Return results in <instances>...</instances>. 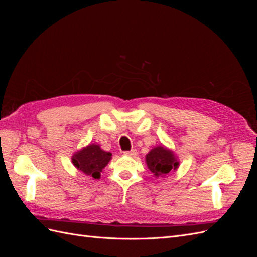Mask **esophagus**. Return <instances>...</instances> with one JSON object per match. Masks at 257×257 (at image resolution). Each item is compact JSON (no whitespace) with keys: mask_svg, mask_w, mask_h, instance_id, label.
<instances>
[{"mask_svg":"<svg viewBox=\"0 0 257 257\" xmlns=\"http://www.w3.org/2000/svg\"><path fill=\"white\" fill-rule=\"evenodd\" d=\"M124 155H126V157H130V158H134L137 155V151L136 150H131V151H124L123 152Z\"/></svg>","mask_w":257,"mask_h":257,"instance_id":"34e87169","label":"esophagus"}]
</instances>
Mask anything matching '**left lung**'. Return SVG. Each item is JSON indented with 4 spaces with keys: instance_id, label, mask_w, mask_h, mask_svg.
<instances>
[{
    "instance_id": "left-lung-1",
    "label": "left lung",
    "mask_w": 257,
    "mask_h": 257,
    "mask_svg": "<svg viewBox=\"0 0 257 257\" xmlns=\"http://www.w3.org/2000/svg\"><path fill=\"white\" fill-rule=\"evenodd\" d=\"M147 165L157 177L166 176L170 170L176 169L179 165L172 151L163 146H159L146 155Z\"/></svg>"
}]
</instances>
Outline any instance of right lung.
<instances>
[{
    "instance_id": "obj_1",
    "label": "right lung",
    "mask_w": 257,
    "mask_h": 257,
    "mask_svg": "<svg viewBox=\"0 0 257 257\" xmlns=\"http://www.w3.org/2000/svg\"><path fill=\"white\" fill-rule=\"evenodd\" d=\"M111 159V153L100 149L98 145H90L73 155V164L85 175L99 178L100 172Z\"/></svg>"
}]
</instances>
